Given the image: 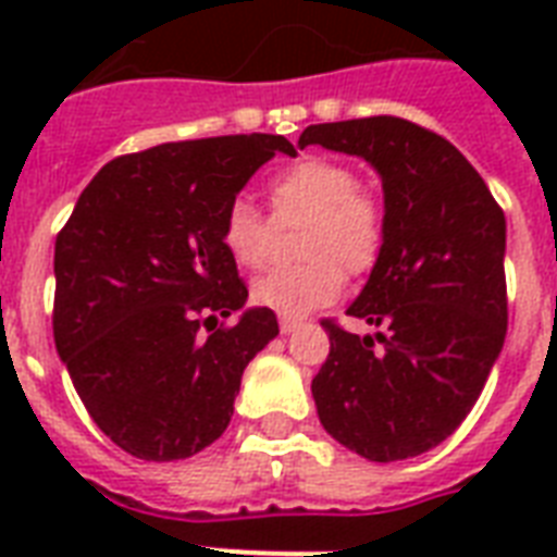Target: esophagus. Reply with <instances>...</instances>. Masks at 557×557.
I'll return each instance as SVG.
<instances>
[{
	"mask_svg": "<svg viewBox=\"0 0 557 557\" xmlns=\"http://www.w3.org/2000/svg\"><path fill=\"white\" fill-rule=\"evenodd\" d=\"M300 326H304V323L297 321V318H280V332H283V335H292V332H297Z\"/></svg>",
	"mask_w": 557,
	"mask_h": 557,
	"instance_id": "34e87169",
	"label": "esophagus"
}]
</instances>
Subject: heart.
Instances as JSON below:
<instances>
[{"label": "heart", "mask_w": 557, "mask_h": 557, "mask_svg": "<svg viewBox=\"0 0 557 557\" xmlns=\"http://www.w3.org/2000/svg\"><path fill=\"white\" fill-rule=\"evenodd\" d=\"M271 218L277 225L304 222L297 253L304 262L274 269L253 280L257 306L286 318L332 304L347 275L367 274L384 248V210L358 187L356 170L326 156H304L269 178ZM222 245L239 269H262L274 251L277 227L251 201L236 196L225 208Z\"/></svg>", "instance_id": "1"}]
</instances>
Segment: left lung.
<instances>
[{
	"instance_id": "1",
	"label": "left lung",
	"mask_w": 557,
	"mask_h": 557,
	"mask_svg": "<svg viewBox=\"0 0 557 557\" xmlns=\"http://www.w3.org/2000/svg\"><path fill=\"white\" fill-rule=\"evenodd\" d=\"M309 144L361 156L384 187V248L347 309L381 332L361 338L321 321L330 356L312 379L318 416L372 462L419 457L462 424L500 356L506 216L454 144L405 117L306 126L297 147Z\"/></svg>"
}]
</instances>
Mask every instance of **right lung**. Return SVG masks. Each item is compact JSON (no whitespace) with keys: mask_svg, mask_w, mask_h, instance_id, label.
Wrapping results in <instances>:
<instances>
[{"mask_svg":"<svg viewBox=\"0 0 557 557\" xmlns=\"http://www.w3.org/2000/svg\"><path fill=\"white\" fill-rule=\"evenodd\" d=\"M283 135L159 144L100 168L54 243V344L77 396L117 448L173 462L234 416L243 370L280 332L222 245L225 208Z\"/></svg>","mask_w":557,"mask_h":557,"instance_id":"add662e5","label":"right lung"}]
</instances>
